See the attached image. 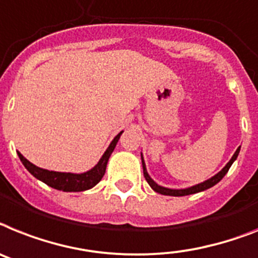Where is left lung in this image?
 I'll return each instance as SVG.
<instances>
[{
    "label": "left lung",
    "instance_id": "8db88e82",
    "mask_svg": "<svg viewBox=\"0 0 258 258\" xmlns=\"http://www.w3.org/2000/svg\"><path fill=\"white\" fill-rule=\"evenodd\" d=\"M240 152V147L237 149H236V152L233 153L232 159L229 160L228 164H227L224 168H223L222 170H220L218 174H215L214 177H211L210 179H207V181H205V182L202 183H198V185L196 186H191V187H187V189H179V190H176V189H168V187H162V186L157 185V183L153 181L151 177L148 176V173H147V169H146V164H144V160H143V156H142V164H143V173H144V178L147 179V182L149 183V186L152 187L153 190H155L156 192H160V194H164V196H172V197H182V196H189V194H196V192H199V191H203V190L206 189H210V187H213L214 185H216V183L219 182L220 179L223 178V177L226 176V173L228 172V169L231 168V165L233 164V161L236 160V157H237V155H239Z\"/></svg>",
    "mask_w": 258,
    "mask_h": 258
}]
</instances>
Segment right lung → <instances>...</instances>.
Here are the masks:
<instances>
[{
  "instance_id": "add662e5",
  "label": "right lung",
  "mask_w": 258,
  "mask_h": 258,
  "mask_svg": "<svg viewBox=\"0 0 258 258\" xmlns=\"http://www.w3.org/2000/svg\"><path fill=\"white\" fill-rule=\"evenodd\" d=\"M122 133H119L118 135L114 138L109 148L106 149V152L101 157L99 162L97 164L93 169H90L86 173H81V174H73V173H61V172H53V170H47L38 168L36 165L31 164L27 159H25L21 153L18 152L19 159L25 165V168L31 173L35 178L40 179L42 182L47 183L48 186L53 187L56 190H61V191H84V190L92 189L93 186H96L97 183L102 179L103 174L106 172V165L110 159V155L112 153L114 148H115L116 143H118L119 138H120Z\"/></svg>"
}]
</instances>
